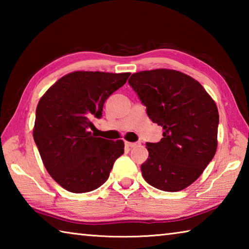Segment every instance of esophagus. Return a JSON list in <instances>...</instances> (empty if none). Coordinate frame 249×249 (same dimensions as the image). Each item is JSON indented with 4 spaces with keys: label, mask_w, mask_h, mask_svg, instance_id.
Masks as SVG:
<instances>
[{
    "label": "esophagus",
    "mask_w": 249,
    "mask_h": 249,
    "mask_svg": "<svg viewBox=\"0 0 249 249\" xmlns=\"http://www.w3.org/2000/svg\"><path fill=\"white\" fill-rule=\"evenodd\" d=\"M125 145L127 146V147H130V148H132V147H135V146H137L138 145V142H125Z\"/></svg>",
    "instance_id": "34e87169"
}]
</instances>
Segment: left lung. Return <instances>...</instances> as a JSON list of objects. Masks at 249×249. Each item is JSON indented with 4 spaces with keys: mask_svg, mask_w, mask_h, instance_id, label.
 <instances>
[{
    "mask_svg": "<svg viewBox=\"0 0 249 249\" xmlns=\"http://www.w3.org/2000/svg\"><path fill=\"white\" fill-rule=\"evenodd\" d=\"M129 86L162 127L158 142H147L148 158L142 175L159 190H183L199 178L217 148L215 102L190 75L171 69L133 73Z\"/></svg>",
    "mask_w": 249,
    "mask_h": 249,
    "instance_id": "1",
    "label": "left lung"
}]
</instances>
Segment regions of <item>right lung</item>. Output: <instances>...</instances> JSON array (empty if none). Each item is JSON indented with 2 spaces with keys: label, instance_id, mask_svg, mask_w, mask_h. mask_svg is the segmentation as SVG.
<instances>
[{
  "label": "right lung",
  "instance_id": "obj_1",
  "mask_svg": "<svg viewBox=\"0 0 249 249\" xmlns=\"http://www.w3.org/2000/svg\"><path fill=\"white\" fill-rule=\"evenodd\" d=\"M129 72L74 71L64 75L41 96L33 135L44 166L67 191L95 190L108 179L123 141L95 137L91 119H101L103 105L123 87Z\"/></svg>",
  "mask_w": 249,
  "mask_h": 249
}]
</instances>
